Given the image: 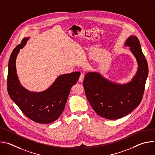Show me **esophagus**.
<instances>
[{"instance_id":"obj_1","label":"esophagus","mask_w":155,"mask_h":155,"mask_svg":"<svg viewBox=\"0 0 155 155\" xmlns=\"http://www.w3.org/2000/svg\"><path fill=\"white\" fill-rule=\"evenodd\" d=\"M84 73H81V75H80V78H79V81L80 82H81V81H83V80H84Z\"/></svg>"}]
</instances>
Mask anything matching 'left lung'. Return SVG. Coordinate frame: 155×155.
<instances>
[{"instance_id":"left-lung-1","label":"left lung","mask_w":155,"mask_h":155,"mask_svg":"<svg viewBox=\"0 0 155 155\" xmlns=\"http://www.w3.org/2000/svg\"><path fill=\"white\" fill-rule=\"evenodd\" d=\"M125 45L129 46L138 63L136 75L124 84L113 83L97 72L85 75L83 86L90 105L100 116L115 120L122 118L139 106L144 92L148 69L138 38L130 36Z\"/></svg>"}]
</instances>
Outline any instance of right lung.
<instances>
[{
  "instance_id": "right-lung-1",
  "label": "right lung",
  "mask_w": 155,
  "mask_h": 155,
  "mask_svg": "<svg viewBox=\"0 0 155 155\" xmlns=\"http://www.w3.org/2000/svg\"><path fill=\"white\" fill-rule=\"evenodd\" d=\"M28 39V38H24L11 54L7 77L8 92L28 118L39 124H50L58 119L63 112L71 89L78 81L80 72H75L59 76L44 91L35 92L28 91L19 83L16 69V57Z\"/></svg>"
}]
</instances>
